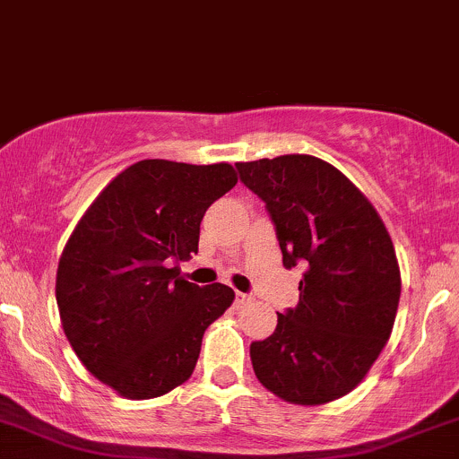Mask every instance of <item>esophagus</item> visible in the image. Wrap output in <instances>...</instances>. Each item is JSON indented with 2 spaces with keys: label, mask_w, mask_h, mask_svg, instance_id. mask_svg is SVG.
<instances>
[{
  "label": "esophagus",
  "mask_w": 459,
  "mask_h": 459,
  "mask_svg": "<svg viewBox=\"0 0 459 459\" xmlns=\"http://www.w3.org/2000/svg\"><path fill=\"white\" fill-rule=\"evenodd\" d=\"M247 302H249L247 293H236V304H238V307H243V304H247Z\"/></svg>",
  "instance_id": "34e87169"
}]
</instances>
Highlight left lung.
Masks as SVG:
<instances>
[{
	"instance_id": "1",
	"label": "left lung",
	"mask_w": 459,
	"mask_h": 459,
	"mask_svg": "<svg viewBox=\"0 0 459 459\" xmlns=\"http://www.w3.org/2000/svg\"><path fill=\"white\" fill-rule=\"evenodd\" d=\"M240 181L264 201L282 264H302L299 302L249 348L255 377L293 405L352 392L385 348L401 299L396 251L361 190L328 161L280 155L238 161Z\"/></svg>"
}]
</instances>
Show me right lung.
<instances>
[{
    "mask_svg": "<svg viewBox=\"0 0 459 459\" xmlns=\"http://www.w3.org/2000/svg\"><path fill=\"white\" fill-rule=\"evenodd\" d=\"M236 181L230 164L137 161L72 231L56 271L63 330L120 396L157 398L188 381L205 328L234 302L225 284L179 278L177 263L199 251L205 210Z\"/></svg>",
    "mask_w": 459,
    "mask_h": 459,
    "instance_id": "add662e5",
    "label": "right lung"
}]
</instances>
